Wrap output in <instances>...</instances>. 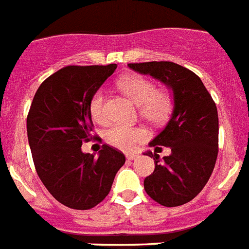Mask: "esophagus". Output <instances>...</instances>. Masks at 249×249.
<instances>
[{
    "instance_id": "obj_1",
    "label": "esophagus",
    "mask_w": 249,
    "mask_h": 249,
    "mask_svg": "<svg viewBox=\"0 0 249 249\" xmlns=\"http://www.w3.org/2000/svg\"><path fill=\"white\" fill-rule=\"evenodd\" d=\"M127 160H129V161H132V160H135V159H137V155H135V154H129V155H127Z\"/></svg>"
}]
</instances>
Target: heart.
Segmentation results:
<instances>
[{
	"instance_id": "b5f03b06",
	"label": "heart",
	"mask_w": 249,
	"mask_h": 249,
	"mask_svg": "<svg viewBox=\"0 0 249 249\" xmlns=\"http://www.w3.org/2000/svg\"><path fill=\"white\" fill-rule=\"evenodd\" d=\"M121 92L139 106L142 118L154 124H161L170 117L174 108L173 95L166 89H156L151 80L141 75H126L117 83ZM90 116L97 122L106 120L104 94L97 90L89 102ZM146 129L137 126L114 123L104 131V140L108 145L122 151H133L147 139Z\"/></svg>"
}]
</instances>
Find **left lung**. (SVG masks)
I'll return each instance as SVG.
<instances>
[{"label": "left lung", "instance_id": "8db88e82", "mask_svg": "<svg viewBox=\"0 0 249 249\" xmlns=\"http://www.w3.org/2000/svg\"><path fill=\"white\" fill-rule=\"evenodd\" d=\"M128 67L148 74L173 90L174 110L169 123L150 146L171 148V155L154 157V173L143 181L146 193L163 207H179L196 196L209 180L218 156L219 121L212 95L200 78L171 61L133 63Z\"/></svg>", "mask_w": 249, "mask_h": 249}]
</instances>
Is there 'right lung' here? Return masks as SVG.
Returning a JSON list of instances; mask_svg holds the SVG:
<instances>
[{"label": "right lung", "instance_id": "add662e5", "mask_svg": "<svg viewBox=\"0 0 249 249\" xmlns=\"http://www.w3.org/2000/svg\"><path fill=\"white\" fill-rule=\"evenodd\" d=\"M117 65H69L36 90L26 127L34 165L49 193L71 209L87 210L107 196L124 155L108 145L95 157L82 152L92 140L89 102Z\"/></svg>", "mask_w": 249, "mask_h": 249}]
</instances>
